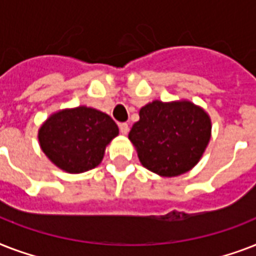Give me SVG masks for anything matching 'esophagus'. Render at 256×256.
Wrapping results in <instances>:
<instances>
[{
  "mask_svg": "<svg viewBox=\"0 0 256 256\" xmlns=\"http://www.w3.org/2000/svg\"><path fill=\"white\" fill-rule=\"evenodd\" d=\"M120 132L124 134V136H126L128 132V124H120Z\"/></svg>",
  "mask_w": 256,
  "mask_h": 256,
  "instance_id": "obj_1",
  "label": "esophagus"
}]
</instances>
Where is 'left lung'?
<instances>
[{"label": "left lung", "instance_id": "8db88e82", "mask_svg": "<svg viewBox=\"0 0 256 256\" xmlns=\"http://www.w3.org/2000/svg\"><path fill=\"white\" fill-rule=\"evenodd\" d=\"M211 128L206 110L191 100H156L140 108L128 140L144 168L171 178L190 171L200 160Z\"/></svg>", "mask_w": 256, "mask_h": 256}]
</instances>
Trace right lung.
<instances>
[{
    "label": "right lung",
    "mask_w": 256,
    "mask_h": 256,
    "mask_svg": "<svg viewBox=\"0 0 256 256\" xmlns=\"http://www.w3.org/2000/svg\"><path fill=\"white\" fill-rule=\"evenodd\" d=\"M118 134V126L106 112L77 106L50 114L38 130V142L54 166L81 174L102 162L108 144Z\"/></svg>",
    "instance_id": "1"
}]
</instances>
